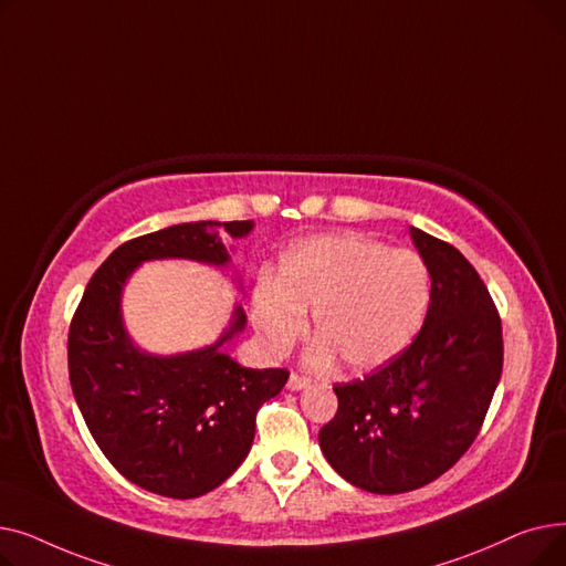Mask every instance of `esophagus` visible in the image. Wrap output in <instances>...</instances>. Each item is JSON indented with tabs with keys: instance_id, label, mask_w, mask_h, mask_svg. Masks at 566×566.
<instances>
[{
	"instance_id": "obj_1",
	"label": "esophagus",
	"mask_w": 566,
	"mask_h": 566,
	"mask_svg": "<svg viewBox=\"0 0 566 566\" xmlns=\"http://www.w3.org/2000/svg\"><path fill=\"white\" fill-rule=\"evenodd\" d=\"M286 388H289L291 392L305 390V388H310V378H303V376H298V374H291L289 380H286Z\"/></svg>"
}]
</instances>
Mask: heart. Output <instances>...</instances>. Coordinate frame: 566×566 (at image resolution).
<instances>
[{"mask_svg":"<svg viewBox=\"0 0 566 566\" xmlns=\"http://www.w3.org/2000/svg\"><path fill=\"white\" fill-rule=\"evenodd\" d=\"M429 303L431 273L418 252L331 233L293 243L277 280L263 275L254 284L250 312L261 346L275 358L305 335L314 312V360L328 365L339 355L348 371L367 374L410 348Z\"/></svg>","mask_w":566,"mask_h":566,"instance_id":"heart-1","label":"heart"}]
</instances>
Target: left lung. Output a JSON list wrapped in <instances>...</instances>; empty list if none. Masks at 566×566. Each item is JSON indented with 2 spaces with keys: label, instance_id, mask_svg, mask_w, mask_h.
I'll use <instances>...</instances> for the list:
<instances>
[{
  "label": "left lung",
  "instance_id": "8db88e82",
  "mask_svg": "<svg viewBox=\"0 0 566 566\" xmlns=\"http://www.w3.org/2000/svg\"><path fill=\"white\" fill-rule=\"evenodd\" d=\"M410 238L431 273L422 331L388 367L337 385V415L318 433L335 472L380 495L448 472L478 438L502 374V325L478 271L422 229Z\"/></svg>",
  "mask_w": 566,
  "mask_h": 566
}]
</instances>
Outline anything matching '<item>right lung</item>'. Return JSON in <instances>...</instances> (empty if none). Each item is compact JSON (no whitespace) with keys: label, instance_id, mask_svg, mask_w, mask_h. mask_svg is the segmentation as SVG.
I'll return each mask as SVG.
<instances>
[{"label":"right lung","instance_id":"1","mask_svg":"<svg viewBox=\"0 0 566 566\" xmlns=\"http://www.w3.org/2000/svg\"><path fill=\"white\" fill-rule=\"evenodd\" d=\"M252 220L184 222L116 248L88 280L69 333L71 388L107 461L133 484L176 500L218 489L245 461L256 410L280 395L286 369H250L222 350L245 331L243 305L208 346L158 355L135 344L124 291L146 261L231 263L222 235L248 238ZM243 293V282L233 280Z\"/></svg>","mask_w":566,"mask_h":566}]
</instances>
